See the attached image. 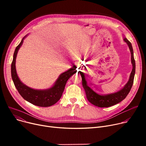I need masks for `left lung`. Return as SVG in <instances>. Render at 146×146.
<instances>
[{"mask_svg":"<svg viewBox=\"0 0 146 146\" xmlns=\"http://www.w3.org/2000/svg\"><path fill=\"white\" fill-rule=\"evenodd\" d=\"M123 40L128 45L130 52H131V64L133 66V69L131 74H130L128 82L121 90L116 92L109 94H98L92 89L89 86H88L87 82L85 77V74L82 72L80 73V75L82 79V86L83 87V89L85 90L86 96L88 100L92 104H93L98 107H101V108L106 107H106H110L118 104L122 100H124L126 98L132 88L135 72V63L134 58L133 49L131 43L124 36Z\"/></svg>","mask_w":146,"mask_h":146,"instance_id":"left-lung-1","label":"left lung"}]
</instances>
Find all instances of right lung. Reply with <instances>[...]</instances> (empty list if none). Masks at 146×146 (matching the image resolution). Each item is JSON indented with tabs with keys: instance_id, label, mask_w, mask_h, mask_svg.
<instances>
[{
	"instance_id": "add662e5",
	"label": "right lung",
	"mask_w": 146,
	"mask_h": 146,
	"mask_svg": "<svg viewBox=\"0 0 146 146\" xmlns=\"http://www.w3.org/2000/svg\"><path fill=\"white\" fill-rule=\"evenodd\" d=\"M26 35L22 38L19 44L15 48L11 64V76L15 88L25 100L34 105L48 107L54 105L62 96L67 81L76 72V67L73 66L65 72L61 73L52 87L47 89H34L23 83L19 79L16 70V58L20 47L22 46Z\"/></svg>"
}]
</instances>
